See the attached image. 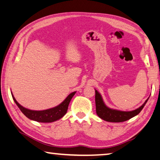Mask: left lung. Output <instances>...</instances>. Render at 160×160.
Instances as JSON below:
<instances>
[{"label":"left lung","mask_w":160,"mask_h":160,"mask_svg":"<svg viewBox=\"0 0 160 160\" xmlns=\"http://www.w3.org/2000/svg\"><path fill=\"white\" fill-rule=\"evenodd\" d=\"M95 103H96V112L97 115L102 120L110 122H122L129 120L134 116L137 115L143 107L146 105L148 100L145 101L144 103L138 108L132 111H122L115 109H112L108 108L105 103L103 102L102 97L97 90L95 89Z\"/></svg>","instance_id":"obj_1"}]
</instances>
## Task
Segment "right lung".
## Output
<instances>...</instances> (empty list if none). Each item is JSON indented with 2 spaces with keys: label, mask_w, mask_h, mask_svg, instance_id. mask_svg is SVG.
Wrapping results in <instances>:
<instances>
[{
  "label": "right lung",
  "mask_w": 160,
  "mask_h": 160,
  "mask_svg": "<svg viewBox=\"0 0 160 160\" xmlns=\"http://www.w3.org/2000/svg\"><path fill=\"white\" fill-rule=\"evenodd\" d=\"M75 93H76V92L71 93L65 98V100L57 106L43 110H33L26 108L17 102L15 98L14 97L12 93V96L13 100L17 104V106H18V108L22 112L23 114L28 119L38 122H53L57 121L63 118L66 113L67 112L69 103H70L71 98L75 95Z\"/></svg>",
  "instance_id": "add662e5"
}]
</instances>
